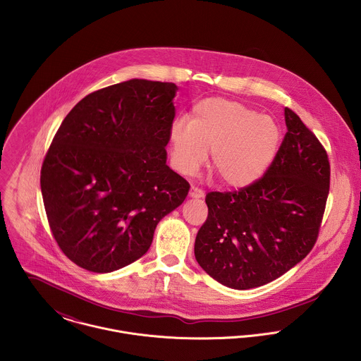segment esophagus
<instances>
[{
    "instance_id": "esophagus-1",
    "label": "esophagus",
    "mask_w": 361,
    "mask_h": 361,
    "mask_svg": "<svg viewBox=\"0 0 361 361\" xmlns=\"http://www.w3.org/2000/svg\"><path fill=\"white\" fill-rule=\"evenodd\" d=\"M189 196L193 197V199H202V197H204V192H203L200 188L192 186V188H190V192H189Z\"/></svg>"
}]
</instances>
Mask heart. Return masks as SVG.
Segmentation results:
<instances>
[{"label":"heart","mask_w":361,"mask_h":361,"mask_svg":"<svg viewBox=\"0 0 361 361\" xmlns=\"http://www.w3.org/2000/svg\"><path fill=\"white\" fill-rule=\"evenodd\" d=\"M172 161L183 175H193L211 150V168L229 188L256 182L279 146V129L265 115L238 102L207 99L193 108L192 121L176 119L169 130Z\"/></svg>","instance_id":"b5f03b06"}]
</instances>
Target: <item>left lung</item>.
<instances>
[{
    "mask_svg": "<svg viewBox=\"0 0 361 361\" xmlns=\"http://www.w3.org/2000/svg\"><path fill=\"white\" fill-rule=\"evenodd\" d=\"M288 132L264 176L235 192H209L208 216L195 256L219 283L262 286L293 268L314 247L329 193V159L290 108Z\"/></svg>",
    "mask_w": 361,
    "mask_h": 361,
    "instance_id": "8db88e82",
    "label": "left lung"
}]
</instances>
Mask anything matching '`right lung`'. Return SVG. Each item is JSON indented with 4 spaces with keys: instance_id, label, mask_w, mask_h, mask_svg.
<instances>
[{
    "instance_id": "obj_1",
    "label": "right lung",
    "mask_w": 361,
    "mask_h": 361,
    "mask_svg": "<svg viewBox=\"0 0 361 361\" xmlns=\"http://www.w3.org/2000/svg\"><path fill=\"white\" fill-rule=\"evenodd\" d=\"M176 85L132 79L90 93L62 121L40 186L52 236L92 272H112L152 246L189 182L166 165Z\"/></svg>"
}]
</instances>
